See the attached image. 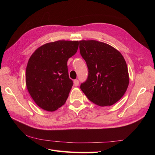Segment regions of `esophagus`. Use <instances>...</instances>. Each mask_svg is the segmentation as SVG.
<instances>
[{
    "instance_id": "esophagus-1",
    "label": "esophagus",
    "mask_w": 155,
    "mask_h": 155,
    "mask_svg": "<svg viewBox=\"0 0 155 155\" xmlns=\"http://www.w3.org/2000/svg\"><path fill=\"white\" fill-rule=\"evenodd\" d=\"M74 86H76V87L78 86V85H79V81L78 80V79H75V80L74 81Z\"/></svg>"
}]
</instances>
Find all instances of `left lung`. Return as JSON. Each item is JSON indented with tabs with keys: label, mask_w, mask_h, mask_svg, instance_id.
Returning a JSON list of instances; mask_svg holds the SVG:
<instances>
[{
	"label": "left lung",
	"mask_w": 155,
	"mask_h": 155,
	"mask_svg": "<svg viewBox=\"0 0 155 155\" xmlns=\"http://www.w3.org/2000/svg\"><path fill=\"white\" fill-rule=\"evenodd\" d=\"M79 50L88 69L80 88L88 99L101 107L119 101L127 89L129 77L123 55L112 46L95 40L79 41Z\"/></svg>",
	"instance_id": "obj_1"
}]
</instances>
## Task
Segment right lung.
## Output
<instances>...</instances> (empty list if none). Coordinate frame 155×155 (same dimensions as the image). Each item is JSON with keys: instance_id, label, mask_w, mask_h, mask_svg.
<instances>
[{"instance_id": "obj_1", "label": "right lung", "mask_w": 155, "mask_h": 155, "mask_svg": "<svg viewBox=\"0 0 155 155\" xmlns=\"http://www.w3.org/2000/svg\"><path fill=\"white\" fill-rule=\"evenodd\" d=\"M78 41H58L45 44L30 58L26 85L35 104L45 110L55 111L66 102L73 85L68 76V59L77 52Z\"/></svg>"}]
</instances>
